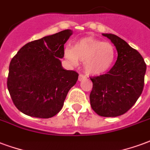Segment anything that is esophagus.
<instances>
[{
  "label": "esophagus",
  "instance_id": "1",
  "mask_svg": "<svg viewBox=\"0 0 150 150\" xmlns=\"http://www.w3.org/2000/svg\"><path fill=\"white\" fill-rule=\"evenodd\" d=\"M86 79V76L83 75H79V81H83V79Z\"/></svg>",
  "mask_w": 150,
  "mask_h": 150
}]
</instances>
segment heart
Wrapping results in <instances>:
<instances>
[{"label":"heart","instance_id":"1","mask_svg":"<svg viewBox=\"0 0 150 150\" xmlns=\"http://www.w3.org/2000/svg\"><path fill=\"white\" fill-rule=\"evenodd\" d=\"M64 58L72 65L83 61L85 71L92 75L104 74L111 68L116 59L115 46L93 37L81 38L72 47L67 46L64 51Z\"/></svg>","mask_w":150,"mask_h":150}]
</instances>
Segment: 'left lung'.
I'll use <instances>...</instances> for the list:
<instances>
[{
    "instance_id": "obj_1",
    "label": "left lung",
    "mask_w": 150,
    "mask_h": 150,
    "mask_svg": "<svg viewBox=\"0 0 150 150\" xmlns=\"http://www.w3.org/2000/svg\"><path fill=\"white\" fill-rule=\"evenodd\" d=\"M116 47L117 59L107 74L91 78L92 109L103 117H117L134 106L142 95L146 64L142 56L117 35L103 33Z\"/></svg>"
}]
</instances>
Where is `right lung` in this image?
I'll return each instance as SVG.
<instances>
[{
    "label": "right lung",
    "mask_w": 150,
    "mask_h": 150,
    "mask_svg": "<svg viewBox=\"0 0 150 150\" xmlns=\"http://www.w3.org/2000/svg\"><path fill=\"white\" fill-rule=\"evenodd\" d=\"M72 33L66 29L29 42L12 59L8 90L14 105L24 115L49 118L62 109L79 76L75 71L64 69L60 61Z\"/></svg>",
    "instance_id": "right-lung-1"
}]
</instances>
